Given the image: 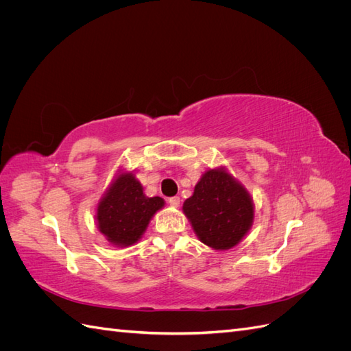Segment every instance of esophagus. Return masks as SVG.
I'll use <instances>...</instances> for the list:
<instances>
[{
	"label": "esophagus",
	"instance_id": "obj_1",
	"mask_svg": "<svg viewBox=\"0 0 351 351\" xmlns=\"http://www.w3.org/2000/svg\"><path fill=\"white\" fill-rule=\"evenodd\" d=\"M168 204L171 205L173 208H178V206H180V197H178V196H173V197H169V199H168Z\"/></svg>",
	"mask_w": 351,
	"mask_h": 351
}]
</instances>
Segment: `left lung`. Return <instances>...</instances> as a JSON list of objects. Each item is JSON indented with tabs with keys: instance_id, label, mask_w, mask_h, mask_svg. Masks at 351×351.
<instances>
[{
	"instance_id": "8db88e82",
	"label": "left lung",
	"mask_w": 351,
	"mask_h": 351,
	"mask_svg": "<svg viewBox=\"0 0 351 351\" xmlns=\"http://www.w3.org/2000/svg\"><path fill=\"white\" fill-rule=\"evenodd\" d=\"M183 212L197 239L214 250L237 246L254 219L250 193L226 167L202 174L193 195L184 200Z\"/></svg>"
}]
</instances>
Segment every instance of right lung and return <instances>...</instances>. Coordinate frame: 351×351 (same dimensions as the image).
Masks as SVG:
<instances>
[{
    "mask_svg": "<svg viewBox=\"0 0 351 351\" xmlns=\"http://www.w3.org/2000/svg\"><path fill=\"white\" fill-rule=\"evenodd\" d=\"M164 205L162 197H147L143 193V186L133 171L120 169L98 202V230L112 246H133Z\"/></svg>",
    "mask_w": 351,
    "mask_h": 351,
    "instance_id": "obj_1",
    "label": "right lung"
}]
</instances>
